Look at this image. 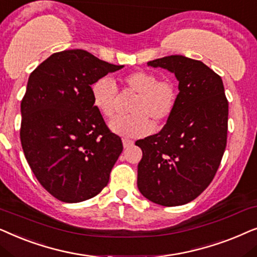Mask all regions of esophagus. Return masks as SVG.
<instances>
[{"label":"esophagus","mask_w":257,"mask_h":257,"mask_svg":"<svg viewBox=\"0 0 257 257\" xmlns=\"http://www.w3.org/2000/svg\"><path fill=\"white\" fill-rule=\"evenodd\" d=\"M122 142H123V147H124V148H129V147H132L133 145H134V141H133V140H129V139H123Z\"/></svg>","instance_id":"obj_1"}]
</instances>
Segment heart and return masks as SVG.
I'll list each match as a JSON object with an SVG mask.
<instances>
[{
  "mask_svg": "<svg viewBox=\"0 0 257 257\" xmlns=\"http://www.w3.org/2000/svg\"><path fill=\"white\" fill-rule=\"evenodd\" d=\"M121 83L125 90L136 93L129 110L132 114L121 115L109 123L116 134L126 138H140L148 134L152 123L162 125L175 110L179 90L170 78H159L153 71L136 70L124 75ZM91 100L104 117L115 114L117 89L109 77L98 78L91 84Z\"/></svg>",
  "mask_w": 257,
  "mask_h": 257,
  "instance_id": "1",
  "label": "heart"
}]
</instances>
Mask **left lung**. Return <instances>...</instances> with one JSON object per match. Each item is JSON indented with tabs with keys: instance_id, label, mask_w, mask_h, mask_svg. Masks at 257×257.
Wrapping results in <instances>:
<instances>
[{
	"instance_id": "left-lung-1",
	"label": "left lung",
	"mask_w": 257,
	"mask_h": 257,
	"mask_svg": "<svg viewBox=\"0 0 257 257\" xmlns=\"http://www.w3.org/2000/svg\"><path fill=\"white\" fill-rule=\"evenodd\" d=\"M179 81V100L162 131L135 145L142 149L138 187L164 207L182 206L209 186L220 167L228 132V100L221 77L182 55L149 61Z\"/></svg>"
}]
</instances>
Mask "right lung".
Masks as SVG:
<instances>
[{
	"mask_svg": "<svg viewBox=\"0 0 257 257\" xmlns=\"http://www.w3.org/2000/svg\"><path fill=\"white\" fill-rule=\"evenodd\" d=\"M82 49L55 53L30 74L21 102L22 149L48 193L67 203L96 196L122 153L91 100V84L122 69Z\"/></svg>",
	"mask_w": 257,
	"mask_h": 257,
	"instance_id": "right-lung-1",
	"label": "right lung"
}]
</instances>
